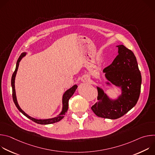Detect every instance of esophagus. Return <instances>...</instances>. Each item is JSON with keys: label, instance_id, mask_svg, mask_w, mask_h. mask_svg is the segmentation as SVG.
<instances>
[{"label": "esophagus", "instance_id": "1", "mask_svg": "<svg viewBox=\"0 0 155 155\" xmlns=\"http://www.w3.org/2000/svg\"><path fill=\"white\" fill-rule=\"evenodd\" d=\"M81 80H82V81H83V82H88V81H89V79H88L87 77H84V78H83L81 79Z\"/></svg>", "mask_w": 155, "mask_h": 155}]
</instances>
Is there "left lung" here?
<instances>
[{"label": "left lung", "instance_id": "left-lung-1", "mask_svg": "<svg viewBox=\"0 0 155 155\" xmlns=\"http://www.w3.org/2000/svg\"><path fill=\"white\" fill-rule=\"evenodd\" d=\"M118 55L112 63L103 70L105 78L112 84L121 87V94L111 99L104 90L97 87L98 102L91 107L99 117L115 120L128 112L137 104L139 98L142 77L136 58L131 50L123 45L117 46Z\"/></svg>", "mask_w": 155, "mask_h": 155}]
</instances>
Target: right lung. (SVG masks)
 <instances>
[{"label":"right lung","mask_w":155,"mask_h":155,"mask_svg":"<svg viewBox=\"0 0 155 155\" xmlns=\"http://www.w3.org/2000/svg\"><path fill=\"white\" fill-rule=\"evenodd\" d=\"M26 53H23L20 55V56L19 57V58L17 61V62H16L15 71V72H13V74L12 75L11 83H12V97H13V102H14L16 107L19 110V111L20 112H21L27 118H28L29 119L31 120L32 121H33L34 122H35L37 124H53V123L58 122L64 117L66 112H68V108H69V100L72 96V95L74 94V93H75V90H77V88L78 86H77V84H75L72 87H71L70 89H69L68 90H67L64 93V94H63V96H62V111L60 113V114H59V115H58L56 117H54V118H50V119H45V120H41V119L38 120V119H36V118H32V117H30L29 115L26 114L19 106L18 103L17 102V99H16L15 87V77H16V72H17V71H18V69L19 62L21 61L22 58L26 56Z\"/></svg>","instance_id":"1"}]
</instances>
